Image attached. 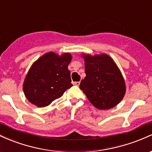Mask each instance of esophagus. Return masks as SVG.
Wrapping results in <instances>:
<instances>
[{
    "instance_id": "34e87169",
    "label": "esophagus",
    "mask_w": 152,
    "mask_h": 152,
    "mask_svg": "<svg viewBox=\"0 0 152 152\" xmlns=\"http://www.w3.org/2000/svg\"><path fill=\"white\" fill-rule=\"evenodd\" d=\"M74 84L76 85V86H79L80 85V82L79 81H77V82H74Z\"/></svg>"
}]
</instances>
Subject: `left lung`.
Segmentation results:
<instances>
[{"mask_svg": "<svg viewBox=\"0 0 152 152\" xmlns=\"http://www.w3.org/2000/svg\"><path fill=\"white\" fill-rule=\"evenodd\" d=\"M81 57L86 76L81 81L80 88L96 109L114 108L126 93L124 78L116 64L106 53H82Z\"/></svg>", "mask_w": 152, "mask_h": 152, "instance_id": "obj_1", "label": "left lung"}]
</instances>
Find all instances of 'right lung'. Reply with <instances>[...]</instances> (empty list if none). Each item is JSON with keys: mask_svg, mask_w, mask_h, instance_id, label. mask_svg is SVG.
I'll use <instances>...</instances> for the list:
<instances>
[{"mask_svg": "<svg viewBox=\"0 0 152 152\" xmlns=\"http://www.w3.org/2000/svg\"><path fill=\"white\" fill-rule=\"evenodd\" d=\"M71 59L70 53L58 55L50 51L32 64L23 84L24 94L29 102L38 107H45L61 97L73 86L68 69Z\"/></svg>", "mask_w": 152, "mask_h": 152, "instance_id": "obj_1", "label": "right lung"}]
</instances>
